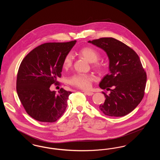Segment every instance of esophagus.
<instances>
[{"instance_id": "34e87169", "label": "esophagus", "mask_w": 160, "mask_h": 160, "mask_svg": "<svg viewBox=\"0 0 160 160\" xmlns=\"http://www.w3.org/2000/svg\"><path fill=\"white\" fill-rule=\"evenodd\" d=\"M84 93H85L87 95H88V96H92V95H93V92H92L86 91L84 92Z\"/></svg>"}]
</instances>
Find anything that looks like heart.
<instances>
[{
  "mask_svg": "<svg viewBox=\"0 0 160 160\" xmlns=\"http://www.w3.org/2000/svg\"><path fill=\"white\" fill-rule=\"evenodd\" d=\"M78 54L83 57L90 63H93L95 68L101 69L102 65L97 62L100 56L99 52L95 48L92 47H85L80 49L78 52ZM73 61L72 55L71 53L67 54L63 61V67L64 68H68L72 65ZM94 80V77L90 75L77 74L69 78V82L72 86L82 89H89L91 88L92 82Z\"/></svg>",
  "mask_w": 160,
  "mask_h": 160,
  "instance_id": "obj_1",
  "label": "heart"
}]
</instances>
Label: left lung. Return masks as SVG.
Here are the masks:
<instances>
[{
    "label": "left lung",
    "instance_id": "obj_1",
    "mask_svg": "<svg viewBox=\"0 0 160 160\" xmlns=\"http://www.w3.org/2000/svg\"><path fill=\"white\" fill-rule=\"evenodd\" d=\"M88 42L102 49L109 59L110 72L99 86L111 92L108 95L102 92L106 99L99 106L100 110L113 117L128 114L139 104L145 93L147 77L138 56L114 38H101Z\"/></svg>",
    "mask_w": 160,
    "mask_h": 160
}]
</instances>
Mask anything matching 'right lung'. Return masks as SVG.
Segmentation results:
<instances>
[{
	"label": "right lung",
	"instance_id": "1",
	"mask_svg": "<svg viewBox=\"0 0 160 160\" xmlns=\"http://www.w3.org/2000/svg\"><path fill=\"white\" fill-rule=\"evenodd\" d=\"M77 41L48 42L32 50L23 59L17 78V92L28 114L39 122L56 121L67 107L70 91L50 90L61 77L65 56Z\"/></svg>",
	"mask_w": 160,
	"mask_h": 160
}]
</instances>
